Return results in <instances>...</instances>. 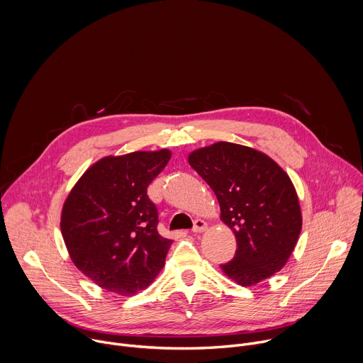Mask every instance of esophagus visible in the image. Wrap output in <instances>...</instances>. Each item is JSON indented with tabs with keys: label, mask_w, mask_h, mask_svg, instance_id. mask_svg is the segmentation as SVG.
Masks as SVG:
<instances>
[{
	"label": "esophagus",
	"mask_w": 363,
	"mask_h": 363,
	"mask_svg": "<svg viewBox=\"0 0 363 363\" xmlns=\"http://www.w3.org/2000/svg\"><path fill=\"white\" fill-rule=\"evenodd\" d=\"M206 230V223L202 221V220H195L194 221V227H192V231L194 233H203Z\"/></svg>",
	"instance_id": "esophagus-1"
}]
</instances>
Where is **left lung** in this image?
I'll use <instances>...</instances> for the list:
<instances>
[{"label": "left lung", "instance_id": "left-lung-1", "mask_svg": "<svg viewBox=\"0 0 363 363\" xmlns=\"http://www.w3.org/2000/svg\"><path fill=\"white\" fill-rule=\"evenodd\" d=\"M189 165L211 186L221 220L237 238L224 273L252 286L277 273L289 260L301 230V213L289 175L267 155L218 142L189 155Z\"/></svg>", "mask_w": 363, "mask_h": 363}]
</instances>
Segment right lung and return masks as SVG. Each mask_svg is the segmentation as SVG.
Here are the masks:
<instances>
[{
	"instance_id": "1",
	"label": "right lung",
	"mask_w": 363,
	"mask_h": 363,
	"mask_svg": "<svg viewBox=\"0 0 363 363\" xmlns=\"http://www.w3.org/2000/svg\"><path fill=\"white\" fill-rule=\"evenodd\" d=\"M171 152H133L94 164L72 189L62 234L76 267L109 291L130 296L164 267L171 240L158 233V208L147 186Z\"/></svg>"
}]
</instances>
